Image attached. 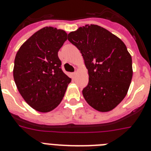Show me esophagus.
<instances>
[{
  "instance_id": "34e87169",
  "label": "esophagus",
  "mask_w": 151,
  "mask_h": 151,
  "mask_svg": "<svg viewBox=\"0 0 151 151\" xmlns=\"http://www.w3.org/2000/svg\"><path fill=\"white\" fill-rule=\"evenodd\" d=\"M71 75H72V77H75L76 75H77V72H73V73H71Z\"/></svg>"
}]
</instances>
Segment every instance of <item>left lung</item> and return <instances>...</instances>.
Segmentation results:
<instances>
[{
	"label": "left lung",
	"instance_id": "obj_1",
	"mask_svg": "<svg viewBox=\"0 0 151 151\" xmlns=\"http://www.w3.org/2000/svg\"><path fill=\"white\" fill-rule=\"evenodd\" d=\"M68 39L81 51L88 71L84 99L100 112L112 111L126 97L132 80V58L126 45L95 24L81 27L68 34Z\"/></svg>",
	"mask_w": 151,
	"mask_h": 151
}]
</instances>
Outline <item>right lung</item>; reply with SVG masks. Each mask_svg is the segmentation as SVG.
<instances>
[{"instance_id":"add662e5","label":"right lung","mask_w":151,"mask_h":151,"mask_svg":"<svg viewBox=\"0 0 151 151\" xmlns=\"http://www.w3.org/2000/svg\"><path fill=\"white\" fill-rule=\"evenodd\" d=\"M67 36L64 30L45 27L30 37L17 52L14 82L24 100L37 111L47 113L56 108L71 81L62 71L58 54Z\"/></svg>"}]
</instances>
